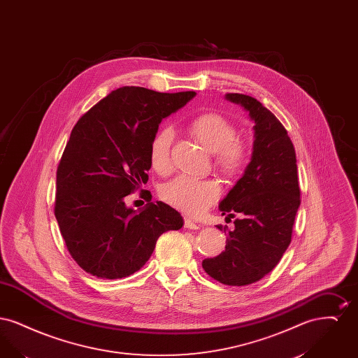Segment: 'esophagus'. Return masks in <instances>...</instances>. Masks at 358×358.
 I'll list each match as a JSON object with an SVG mask.
<instances>
[{
    "instance_id": "1",
    "label": "esophagus",
    "mask_w": 358,
    "mask_h": 358,
    "mask_svg": "<svg viewBox=\"0 0 358 358\" xmlns=\"http://www.w3.org/2000/svg\"><path fill=\"white\" fill-rule=\"evenodd\" d=\"M184 225H185V228H189V229H200V228H201V225H200V224L193 222V220H192V219H189V217H185V220H184Z\"/></svg>"
}]
</instances>
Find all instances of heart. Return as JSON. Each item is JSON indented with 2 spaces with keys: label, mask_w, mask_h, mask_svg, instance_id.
<instances>
[{
  "label": "heart",
  "mask_w": 358,
  "mask_h": 358,
  "mask_svg": "<svg viewBox=\"0 0 358 358\" xmlns=\"http://www.w3.org/2000/svg\"><path fill=\"white\" fill-rule=\"evenodd\" d=\"M189 131L205 149L213 153V162L229 177L238 176L247 166L251 155L248 141L238 138V127L219 113H204L189 123ZM173 130L161 129L153 136L149 148L152 168L159 174L171 171ZM161 199L168 204L189 213L200 215L222 194L220 184L213 178L177 176L161 187Z\"/></svg>",
  "instance_id": "obj_1"
}]
</instances>
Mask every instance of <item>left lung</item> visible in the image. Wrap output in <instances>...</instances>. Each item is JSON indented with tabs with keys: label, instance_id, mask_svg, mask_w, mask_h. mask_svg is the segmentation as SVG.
I'll use <instances>...</instances> for the list:
<instances>
[{
	"label": "left lung",
	"instance_id": "left-lung-1",
	"mask_svg": "<svg viewBox=\"0 0 358 358\" xmlns=\"http://www.w3.org/2000/svg\"><path fill=\"white\" fill-rule=\"evenodd\" d=\"M255 120L254 153L244 176L220 203L222 215L235 228L228 232L225 251L204 259L203 268L227 286H247L260 280L279 263L291 243L301 204L295 149L287 130L255 98L227 94ZM222 231V225H217Z\"/></svg>",
	"mask_w": 358,
	"mask_h": 358
}]
</instances>
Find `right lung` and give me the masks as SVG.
I'll list each match as a JSON object with an SVG mask.
<instances>
[{"instance_id": "right-lung-1", "label": "right lung", "mask_w": 358, "mask_h": 358, "mask_svg": "<svg viewBox=\"0 0 358 358\" xmlns=\"http://www.w3.org/2000/svg\"><path fill=\"white\" fill-rule=\"evenodd\" d=\"M194 95L120 87L73 126L56 171L55 216L69 254L85 273L129 276L145 266L164 232L182 227L169 205L150 199L136 212L124 197L149 180V148L161 120Z\"/></svg>"}]
</instances>
